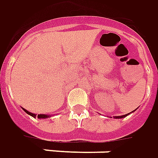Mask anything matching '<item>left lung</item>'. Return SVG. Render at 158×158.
I'll use <instances>...</instances> for the list:
<instances>
[{
	"label": "left lung",
	"instance_id": "left-lung-1",
	"mask_svg": "<svg viewBox=\"0 0 158 158\" xmlns=\"http://www.w3.org/2000/svg\"><path fill=\"white\" fill-rule=\"evenodd\" d=\"M128 114H130V113H128ZM128 114H127V115H123V116H121V117H120V116H119V117H115V118H123V117H127Z\"/></svg>",
	"mask_w": 158,
	"mask_h": 158
}]
</instances>
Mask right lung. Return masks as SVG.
Returning a JSON list of instances; mask_svg holds the SVG:
<instances>
[{
    "label": "right lung",
    "mask_w": 158,
    "mask_h": 158,
    "mask_svg": "<svg viewBox=\"0 0 158 158\" xmlns=\"http://www.w3.org/2000/svg\"><path fill=\"white\" fill-rule=\"evenodd\" d=\"M23 110L25 111V112L27 113L28 115H30V116H31V117H36V115H35V114H33V113L30 112V111H28V110H26L25 109H23ZM37 117L38 118H48V117H49V116L48 115H43V114H41V115H38Z\"/></svg>",
    "instance_id": "obj_1"
}]
</instances>
